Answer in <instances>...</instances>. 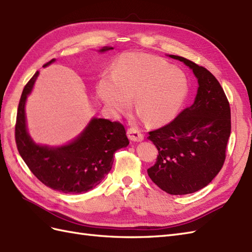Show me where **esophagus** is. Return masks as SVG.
Masks as SVG:
<instances>
[{
  "instance_id": "1",
  "label": "esophagus",
  "mask_w": 252,
  "mask_h": 252,
  "mask_svg": "<svg viewBox=\"0 0 252 252\" xmlns=\"http://www.w3.org/2000/svg\"><path fill=\"white\" fill-rule=\"evenodd\" d=\"M127 134H128V138H129L131 141H142L144 138L142 131H141L137 127L128 128Z\"/></svg>"
}]
</instances>
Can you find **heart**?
<instances>
[{
  "label": "heart",
  "instance_id": "1",
  "mask_svg": "<svg viewBox=\"0 0 252 252\" xmlns=\"http://www.w3.org/2000/svg\"><path fill=\"white\" fill-rule=\"evenodd\" d=\"M110 80L102 78L97 94L115 112L136 109L151 124H164L179 111L187 94L185 75L165 61L146 54L124 53L116 61Z\"/></svg>",
  "mask_w": 252,
  "mask_h": 252
}]
</instances>
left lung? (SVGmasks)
Instances as JSON below:
<instances>
[{"instance_id":"1","label":"left lung","mask_w":252,"mask_h":252,"mask_svg":"<svg viewBox=\"0 0 252 252\" xmlns=\"http://www.w3.org/2000/svg\"><path fill=\"white\" fill-rule=\"evenodd\" d=\"M198 78L191 106L156 130L149 132L158 150L156 162L147 169L150 179L169 194H188L210 184L225 160L231 133V109L223 89L212 72L185 58Z\"/></svg>"}]
</instances>
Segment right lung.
<instances>
[{
	"mask_svg": "<svg viewBox=\"0 0 252 252\" xmlns=\"http://www.w3.org/2000/svg\"><path fill=\"white\" fill-rule=\"evenodd\" d=\"M110 49L113 48L103 47L100 52ZM54 61L52 59L44 66ZM37 76L38 71L26 84L18 106L15 126L18 152L31 172L47 187L63 193L87 192L111 170L114 153L129 144L125 127L120 122L93 119L81 136L68 145L49 147L35 144L27 131L24 106Z\"/></svg>",
	"mask_w": 252,
	"mask_h": 252,
	"instance_id": "right-lung-1",
	"label": "right lung"
}]
</instances>
